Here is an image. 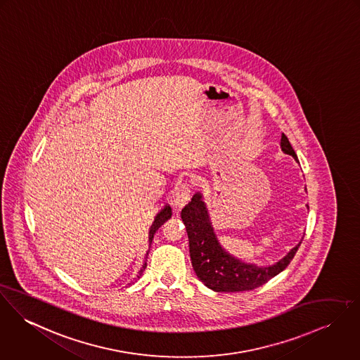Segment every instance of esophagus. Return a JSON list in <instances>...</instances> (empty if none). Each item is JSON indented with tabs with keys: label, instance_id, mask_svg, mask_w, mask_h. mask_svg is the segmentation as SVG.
Instances as JSON below:
<instances>
[{
	"label": "esophagus",
	"instance_id": "34e87169",
	"mask_svg": "<svg viewBox=\"0 0 360 360\" xmlns=\"http://www.w3.org/2000/svg\"><path fill=\"white\" fill-rule=\"evenodd\" d=\"M191 195H192V186L191 184L188 182H184L181 185H178L175 188V192H174V202L178 208H182L188 200L191 199Z\"/></svg>",
	"mask_w": 360,
	"mask_h": 360
}]
</instances>
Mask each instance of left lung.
<instances>
[{
    "mask_svg": "<svg viewBox=\"0 0 360 360\" xmlns=\"http://www.w3.org/2000/svg\"><path fill=\"white\" fill-rule=\"evenodd\" d=\"M280 146L284 153L297 160V155L284 134L281 135ZM181 217L189 238V252L193 269L198 278L208 288L217 292L248 291L265 284L288 266L301 245V243L295 245L275 265L259 268L233 258L219 245L212 226L210 225L205 204L200 193L193 195L191 201L182 208Z\"/></svg>",
    "mask_w": 360,
    "mask_h": 360,
    "instance_id": "left-lung-1",
    "label": "left lung"
}]
</instances>
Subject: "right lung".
Instances as JSON below:
<instances>
[{"mask_svg": "<svg viewBox=\"0 0 360 360\" xmlns=\"http://www.w3.org/2000/svg\"><path fill=\"white\" fill-rule=\"evenodd\" d=\"M171 215H172L171 207H169L168 204H165V205H164V208L161 210L160 212L158 214V217L155 218V222H153V225H152V228H150V232H149V241H150V243H152V240H153V236L156 235V232L159 231V228H160L161 225H162L167 219H169V218H171ZM145 268H146V262L143 264L142 269L139 271V276L143 274ZM139 276H138V278H139Z\"/></svg>", "mask_w": 360, "mask_h": 360, "instance_id": "right-lung-1", "label": "right lung"}]
</instances>
